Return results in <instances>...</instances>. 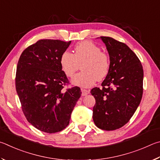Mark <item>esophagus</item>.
Here are the masks:
<instances>
[{"instance_id":"34e87169","label":"esophagus","mask_w":160,"mask_h":160,"mask_svg":"<svg viewBox=\"0 0 160 160\" xmlns=\"http://www.w3.org/2000/svg\"><path fill=\"white\" fill-rule=\"evenodd\" d=\"M82 96H87V95L90 93V91H89L88 90H86V89H82Z\"/></svg>"}]
</instances>
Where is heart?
Masks as SVG:
<instances>
[{
    "instance_id": "obj_1",
    "label": "heart",
    "mask_w": 160,
    "mask_h": 160,
    "mask_svg": "<svg viewBox=\"0 0 160 160\" xmlns=\"http://www.w3.org/2000/svg\"><path fill=\"white\" fill-rule=\"evenodd\" d=\"M81 64L82 72L72 79L73 85L88 88L96 80L101 81L108 75L110 69V59L100 48L91 41H83L76 45L73 54L64 51L60 56L62 70L67 77H72Z\"/></svg>"
}]
</instances>
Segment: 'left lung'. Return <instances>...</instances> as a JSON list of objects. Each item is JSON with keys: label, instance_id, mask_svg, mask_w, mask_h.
I'll return each instance as SVG.
<instances>
[{"label": "left lung", "instance_id": "1", "mask_svg": "<svg viewBox=\"0 0 160 160\" xmlns=\"http://www.w3.org/2000/svg\"><path fill=\"white\" fill-rule=\"evenodd\" d=\"M110 56V69L102 88H93L95 124L100 129L116 130L129 121L142 96L143 69L136 55L127 45L111 37L100 36Z\"/></svg>", "mask_w": 160, "mask_h": 160}]
</instances>
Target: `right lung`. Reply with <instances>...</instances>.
I'll return each instance as SVG.
<instances>
[{"label":"right lung","instance_id":"obj_1","mask_svg":"<svg viewBox=\"0 0 160 160\" xmlns=\"http://www.w3.org/2000/svg\"><path fill=\"white\" fill-rule=\"evenodd\" d=\"M71 42L42 39L27 48L19 59L15 86L22 111L27 121L43 132L65 128L82 95L77 86L63 91L69 82L60 59Z\"/></svg>","mask_w":160,"mask_h":160}]
</instances>
